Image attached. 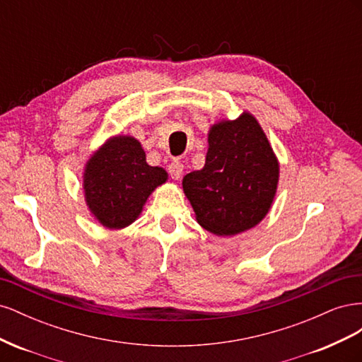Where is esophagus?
<instances>
[{
    "label": "esophagus",
    "mask_w": 362,
    "mask_h": 362,
    "mask_svg": "<svg viewBox=\"0 0 362 362\" xmlns=\"http://www.w3.org/2000/svg\"><path fill=\"white\" fill-rule=\"evenodd\" d=\"M182 169H184V166H182V164H181L180 161H172V163L169 164V168H168L169 175H170V177H172L173 180H180V178H181Z\"/></svg>",
    "instance_id": "1"
}]
</instances>
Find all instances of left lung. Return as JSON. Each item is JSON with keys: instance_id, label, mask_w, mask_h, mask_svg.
<instances>
[{"instance_id": "1", "label": "left lung", "mask_w": 362, "mask_h": 362, "mask_svg": "<svg viewBox=\"0 0 362 362\" xmlns=\"http://www.w3.org/2000/svg\"><path fill=\"white\" fill-rule=\"evenodd\" d=\"M279 180V163L258 120L243 112L221 120L208 133L201 170L182 178L198 223L216 235H235L269 213Z\"/></svg>"}]
</instances>
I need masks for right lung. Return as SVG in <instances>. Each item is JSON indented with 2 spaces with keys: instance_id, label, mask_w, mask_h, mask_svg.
I'll use <instances>...</instances> for the list:
<instances>
[{
  "instance_id": "1",
  "label": "right lung",
  "mask_w": 362,
  "mask_h": 362,
  "mask_svg": "<svg viewBox=\"0 0 362 362\" xmlns=\"http://www.w3.org/2000/svg\"><path fill=\"white\" fill-rule=\"evenodd\" d=\"M166 181L168 172L149 166L137 139L115 136L87 160L83 189L96 221L108 229H122L136 221L149 194Z\"/></svg>"
}]
</instances>
